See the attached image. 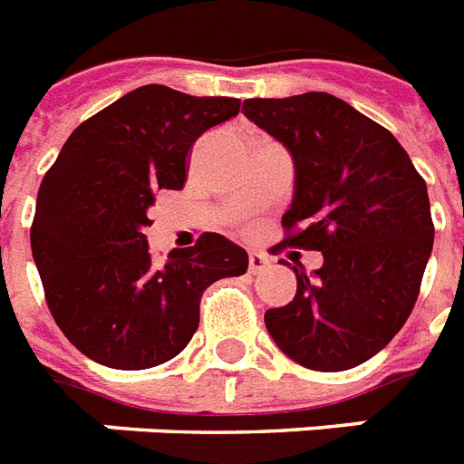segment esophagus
I'll list each match as a JSON object with an SVG mask.
<instances>
[{"mask_svg":"<svg viewBox=\"0 0 464 464\" xmlns=\"http://www.w3.org/2000/svg\"><path fill=\"white\" fill-rule=\"evenodd\" d=\"M270 267V257L265 256V253H257V250H250L247 253V270L257 275V272H263Z\"/></svg>","mask_w":464,"mask_h":464,"instance_id":"esophagus-1","label":"esophagus"}]
</instances>
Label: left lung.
I'll list each match as a JSON object with an SVG mask.
<instances>
[{
	"mask_svg": "<svg viewBox=\"0 0 464 464\" xmlns=\"http://www.w3.org/2000/svg\"><path fill=\"white\" fill-rule=\"evenodd\" d=\"M243 114L295 158L282 246L318 250L295 299L265 311L279 350L316 372L362 365L404 326L433 250L426 179L399 140L348 102L306 92L246 99Z\"/></svg>",
	"mask_w": 464,
	"mask_h": 464,
	"instance_id": "1",
	"label": "left lung"
}]
</instances>
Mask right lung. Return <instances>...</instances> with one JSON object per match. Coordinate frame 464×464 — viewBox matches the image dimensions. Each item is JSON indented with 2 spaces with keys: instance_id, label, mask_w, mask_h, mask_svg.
Masks as SVG:
<instances>
[{
  "instance_id": "1",
  "label": "right lung",
  "mask_w": 464,
  "mask_h": 464,
  "mask_svg": "<svg viewBox=\"0 0 464 464\" xmlns=\"http://www.w3.org/2000/svg\"><path fill=\"white\" fill-rule=\"evenodd\" d=\"M240 111L231 97L146 84L80 123L45 172L31 250L55 324L114 370L179 355L199 326L201 295L247 270V253L201 233L155 265L146 228L158 189H182L194 140Z\"/></svg>"
}]
</instances>
